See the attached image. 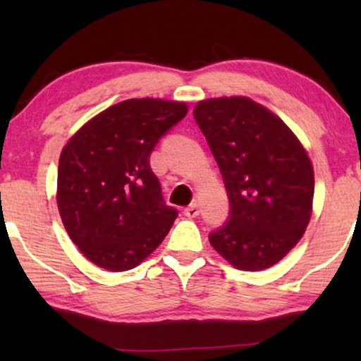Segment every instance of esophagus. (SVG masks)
I'll return each instance as SVG.
<instances>
[{
	"label": "esophagus",
	"mask_w": 361,
	"mask_h": 361,
	"mask_svg": "<svg viewBox=\"0 0 361 361\" xmlns=\"http://www.w3.org/2000/svg\"><path fill=\"white\" fill-rule=\"evenodd\" d=\"M199 214H200L199 204H195V202H194V204H192V205L187 207V209L184 210V215L189 216V219H195V216L199 215Z\"/></svg>",
	"instance_id": "obj_1"
}]
</instances>
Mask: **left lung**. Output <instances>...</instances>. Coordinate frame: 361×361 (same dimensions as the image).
<instances>
[{"label": "left lung", "instance_id": "obj_1", "mask_svg": "<svg viewBox=\"0 0 361 361\" xmlns=\"http://www.w3.org/2000/svg\"><path fill=\"white\" fill-rule=\"evenodd\" d=\"M194 116L230 199V219L210 245L236 269L279 263L312 215L314 167L293 130L248 97L200 100Z\"/></svg>", "mask_w": 361, "mask_h": 361}]
</instances>
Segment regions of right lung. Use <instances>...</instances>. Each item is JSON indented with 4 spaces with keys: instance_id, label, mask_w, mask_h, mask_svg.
<instances>
[{
    "instance_id": "obj_1",
    "label": "right lung",
    "mask_w": 361,
    "mask_h": 361,
    "mask_svg": "<svg viewBox=\"0 0 361 361\" xmlns=\"http://www.w3.org/2000/svg\"><path fill=\"white\" fill-rule=\"evenodd\" d=\"M187 111L185 102L130 98L88 120L63 146L59 214L93 264L115 273L136 268L169 233L177 210L162 200L149 156Z\"/></svg>"
}]
</instances>
